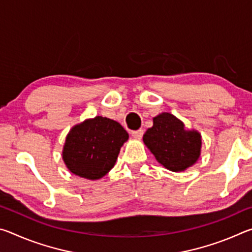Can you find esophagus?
<instances>
[{
	"instance_id": "34e87169",
	"label": "esophagus",
	"mask_w": 252,
	"mask_h": 252,
	"mask_svg": "<svg viewBox=\"0 0 252 252\" xmlns=\"http://www.w3.org/2000/svg\"><path fill=\"white\" fill-rule=\"evenodd\" d=\"M143 130L140 129V130H136V131H132V136L135 139H141L142 135H143Z\"/></svg>"
}]
</instances>
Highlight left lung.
Here are the masks:
<instances>
[{
	"instance_id": "left-lung-1",
	"label": "left lung",
	"mask_w": 252,
	"mask_h": 252,
	"mask_svg": "<svg viewBox=\"0 0 252 252\" xmlns=\"http://www.w3.org/2000/svg\"><path fill=\"white\" fill-rule=\"evenodd\" d=\"M143 142L159 163L178 172L185 171L199 159L201 135L197 131L185 130L179 119L164 112L153 118V126L144 133Z\"/></svg>"
}]
</instances>
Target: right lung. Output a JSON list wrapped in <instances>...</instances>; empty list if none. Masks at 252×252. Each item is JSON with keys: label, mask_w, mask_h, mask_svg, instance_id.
Here are the masks:
<instances>
[{"label": "right lung", "mask_w": 252, "mask_h": 252, "mask_svg": "<svg viewBox=\"0 0 252 252\" xmlns=\"http://www.w3.org/2000/svg\"><path fill=\"white\" fill-rule=\"evenodd\" d=\"M127 139L129 134L120 123L95 117L72 127L63 148V160L72 173L96 180L113 168Z\"/></svg>", "instance_id": "obj_1"}]
</instances>
